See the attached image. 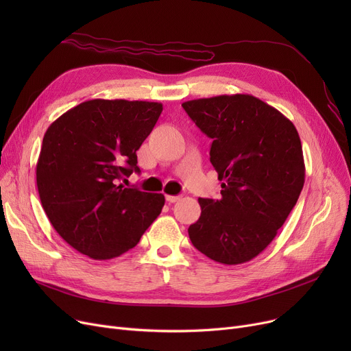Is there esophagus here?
I'll use <instances>...</instances> for the list:
<instances>
[{
	"label": "esophagus",
	"instance_id": "34e87169",
	"mask_svg": "<svg viewBox=\"0 0 351 351\" xmlns=\"http://www.w3.org/2000/svg\"><path fill=\"white\" fill-rule=\"evenodd\" d=\"M180 200V196H173V195H166V202H169V204H175V202Z\"/></svg>",
	"mask_w": 351,
	"mask_h": 351
}]
</instances>
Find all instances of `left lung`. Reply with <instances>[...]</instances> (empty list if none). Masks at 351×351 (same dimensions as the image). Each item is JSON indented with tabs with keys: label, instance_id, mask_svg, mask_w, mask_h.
I'll use <instances>...</instances> for the list:
<instances>
[{
	"label": "left lung",
	"instance_id": "8db88e82",
	"mask_svg": "<svg viewBox=\"0 0 351 351\" xmlns=\"http://www.w3.org/2000/svg\"><path fill=\"white\" fill-rule=\"evenodd\" d=\"M182 106L213 141L210 162L222 180L220 199H197L202 212L188 229L191 242L217 263H246L270 245L303 189L298 129L278 109L247 94Z\"/></svg>",
	"mask_w": 351,
	"mask_h": 351
}]
</instances>
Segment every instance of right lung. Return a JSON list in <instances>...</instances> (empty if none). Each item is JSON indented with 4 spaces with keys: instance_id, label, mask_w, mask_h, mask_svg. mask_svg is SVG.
I'll return each mask as SVG.
<instances>
[{
    "instance_id": "1",
    "label": "right lung",
    "mask_w": 351,
    "mask_h": 351,
    "mask_svg": "<svg viewBox=\"0 0 351 351\" xmlns=\"http://www.w3.org/2000/svg\"><path fill=\"white\" fill-rule=\"evenodd\" d=\"M162 104L90 99L53 121L36 162V188L51 225L94 261L114 259L138 245L159 216L165 196L125 188L136 151L152 132Z\"/></svg>"
}]
</instances>
